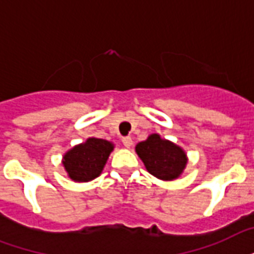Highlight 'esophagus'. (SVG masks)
<instances>
[{
	"mask_svg": "<svg viewBox=\"0 0 254 254\" xmlns=\"http://www.w3.org/2000/svg\"><path fill=\"white\" fill-rule=\"evenodd\" d=\"M121 141H123V144L125 148H130L131 145H133L131 137H129V135H127V137H123V138H121Z\"/></svg>",
	"mask_w": 254,
	"mask_h": 254,
	"instance_id": "obj_1",
	"label": "esophagus"
}]
</instances>
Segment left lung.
I'll use <instances>...</instances> for the list:
<instances>
[{"mask_svg":"<svg viewBox=\"0 0 254 254\" xmlns=\"http://www.w3.org/2000/svg\"><path fill=\"white\" fill-rule=\"evenodd\" d=\"M135 152L149 173L164 181L180 177L188 162L187 153L183 148L164 140L156 133L135 145Z\"/></svg>","mask_w":254,"mask_h":254,"instance_id":"8db88e82","label":"left lung"}]
</instances>
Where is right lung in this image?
<instances>
[{"mask_svg":"<svg viewBox=\"0 0 254 254\" xmlns=\"http://www.w3.org/2000/svg\"><path fill=\"white\" fill-rule=\"evenodd\" d=\"M113 149L110 141L90 137L65 153L63 165L73 181L88 183L101 174Z\"/></svg>","mask_w":254,"mask_h":254,"instance_id":"1","label":"right lung"}]
</instances>
